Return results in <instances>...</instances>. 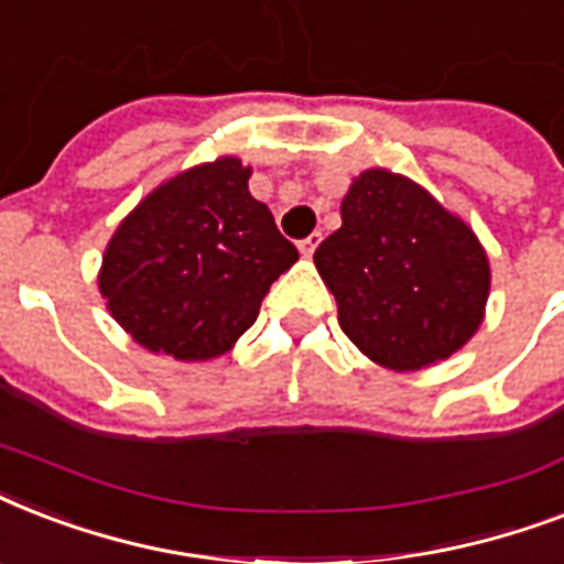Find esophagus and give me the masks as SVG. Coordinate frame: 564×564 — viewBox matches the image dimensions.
<instances>
[{
	"label": "esophagus",
	"instance_id": "obj_1",
	"mask_svg": "<svg viewBox=\"0 0 564 564\" xmlns=\"http://www.w3.org/2000/svg\"><path fill=\"white\" fill-rule=\"evenodd\" d=\"M318 242H322V234H318V230H316V234H310L307 239H301L299 251L304 257H313V251H316V248H318Z\"/></svg>",
	"mask_w": 564,
	"mask_h": 564
}]
</instances>
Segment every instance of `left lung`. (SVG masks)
<instances>
[{
    "label": "left lung",
    "mask_w": 564,
    "mask_h": 564,
    "mask_svg": "<svg viewBox=\"0 0 564 564\" xmlns=\"http://www.w3.org/2000/svg\"><path fill=\"white\" fill-rule=\"evenodd\" d=\"M343 228L316 248L339 327L371 362L430 369L463 348L486 316V248L456 213L406 175L366 170L343 198Z\"/></svg>",
    "instance_id": "obj_1"
}]
</instances>
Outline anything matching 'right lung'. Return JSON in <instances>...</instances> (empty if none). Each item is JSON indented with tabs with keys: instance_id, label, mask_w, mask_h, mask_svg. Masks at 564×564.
<instances>
[{
	"instance_id": "obj_1",
	"label": "right lung",
	"mask_w": 564,
	"mask_h": 564,
	"mask_svg": "<svg viewBox=\"0 0 564 564\" xmlns=\"http://www.w3.org/2000/svg\"><path fill=\"white\" fill-rule=\"evenodd\" d=\"M248 178L251 166L225 154L163 181L119 221L99 292L137 345L181 362L221 357L299 260Z\"/></svg>"
}]
</instances>
